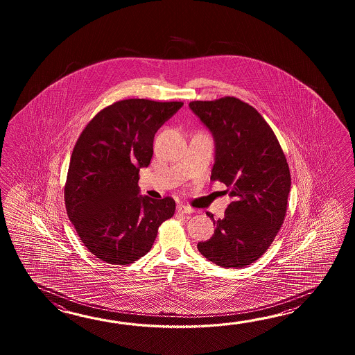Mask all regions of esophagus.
<instances>
[{"instance_id": "obj_1", "label": "esophagus", "mask_w": 355, "mask_h": 355, "mask_svg": "<svg viewBox=\"0 0 355 355\" xmlns=\"http://www.w3.org/2000/svg\"><path fill=\"white\" fill-rule=\"evenodd\" d=\"M176 211H178V213H181V214H191L194 209L191 207H189V205H185V204H179Z\"/></svg>"}]
</instances>
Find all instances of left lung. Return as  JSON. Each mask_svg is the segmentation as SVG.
Masks as SVG:
<instances>
[{"instance_id":"8db88e82","label":"left lung","mask_w":355,"mask_h":355,"mask_svg":"<svg viewBox=\"0 0 355 355\" xmlns=\"http://www.w3.org/2000/svg\"><path fill=\"white\" fill-rule=\"evenodd\" d=\"M189 106L216 141L211 180L223 182L234 198L223 218L214 220L207 211L216 230L198 250L220 268H245L263 257L284 222L291 190L286 155L270 125L240 98L196 100Z\"/></svg>"}]
</instances>
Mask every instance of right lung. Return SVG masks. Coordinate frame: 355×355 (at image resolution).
<instances>
[{
  "label": "right lung",
  "instance_id": "1",
  "mask_svg": "<svg viewBox=\"0 0 355 355\" xmlns=\"http://www.w3.org/2000/svg\"><path fill=\"white\" fill-rule=\"evenodd\" d=\"M184 103L125 98L100 110L76 142L64 185L68 218L86 249L104 263L144 257L175 213L170 196H138L139 168L153 155L159 127Z\"/></svg>",
  "mask_w": 355,
  "mask_h": 355
}]
</instances>
